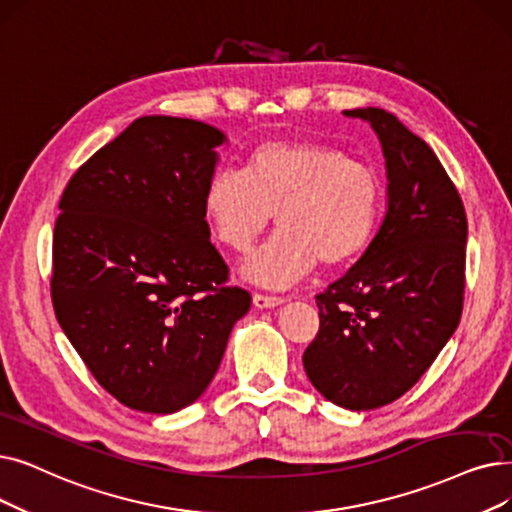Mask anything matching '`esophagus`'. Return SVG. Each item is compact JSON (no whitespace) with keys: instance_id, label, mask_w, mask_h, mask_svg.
Masks as SVG:
<instances>
[{"instance_id":"obj_1","label":"esophagus","mask_w":512,"mask_h":512,"mask_svg":"<svg viewBox=\"0 0 512 512\" xmlns=\"http://www.w3.org/2000/svg\"><path fill=\"white\" fill-rule=\"evenodd\" d=\"M253 303L259 309H268V307H276L284 303V297H276V295H265V293H255L253 295Z\"/></svg>"}]
</instances>
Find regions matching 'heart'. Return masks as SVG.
<instances>
[{"label":"heart","mask_w":512,"mask_h":512,"mask_svg":"<svg viewBox=\"0 0 512 512\" xmlns=\"http://www.w3.org/2000/svg\"><path fill=\"white\" fill-rule=\"evenodd\" d=\"M385 184L372 165L318 140L255 146L242 173L215 171L203 211L221 244L247 253L276 213L278 234L247 261V276L288 286L322 263L343 268L360 259L381 226Z\"/></svg>","instance_id":"1"}]
</instances>
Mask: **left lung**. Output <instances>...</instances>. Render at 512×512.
<instances>
[{
  "label": "left lung",
  "instance_id": "8db88e82",
  "mask_svg": "<svg viewBox=\"0 0 512 512\" xmlns=\"http://www.w3.org/2000/svg\"><path fill=\"white\" fill-rule=\"evenodd\" d=\"M383 144L389 207L368 251L316 295L303 366L332 404L374 410L416 385L462 314L466 213L431 146L383 108L345 110Z\"/></svg>",
  "mask_w": 512,
  "mask_h": 512
}]
</instances>
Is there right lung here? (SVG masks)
Wrapping results in <instances>:
<instances>
[{
	"instance_id": "1",
	"label": "right lung",
	"mask_w": 512,
	"mask_h": 512,
	"mask_svg": "<svg viewBox=\"0 0 512 512\" xmlns=\"http://www.w3.org/2000/svg\"><path fill=\"white\" fill-rule=\"evenodd\" d=\"M219 129L142 117L66 184L52 242L58 324L123 406L171 414L213 381L251 293L209 240Z\"/></svg>"
}]
</instances>
